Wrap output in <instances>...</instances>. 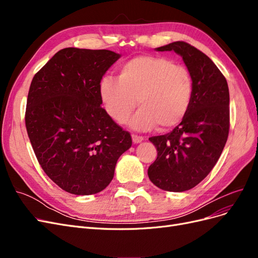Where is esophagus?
Here are the masks:
<instances>
[{
  "mask_svg": "<svg viewBox=\"0 0 258 258\" xmlns=\"http://www.w3.org/2000/svg\"><path fill=\"white\" fill-rule=\"evenodd\" d=\"M144 140L143 137L141 136H138V135H132V141H134V143L138 144V143H141Z\"/></svg>",
  "mask_w": 258,
  "mask_h": 258,
  "instance_id": "34e87169",
  "label": "esophagus"
}]
</instances>
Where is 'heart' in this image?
<instances>
[{
	"label": "heart",
	"mask_w": 258,
	"mask_h": 258,
	"mask_svg": "<svg viewBox=\"0 0 258 258\" xmlns=\"http://www.w3.org/2000/svg\"><path fill=\"white\" fill-rule=\"evenodd\" d=\"M117 79L103 76L99 97L108 116L123 122L139 104L129 121L136 130L170 129L181 122L192 99V80L188 70L158 56H139L121 63ZM138 101H137L136 100Z\"/></svg>",
	"instance_id": "obj_1"
}]
</instances>
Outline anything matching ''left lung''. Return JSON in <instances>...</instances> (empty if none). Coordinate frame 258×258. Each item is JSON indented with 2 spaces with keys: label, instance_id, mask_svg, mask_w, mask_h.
Masks as SVG:
<instances>
[{
  "label": "left lung",
  "instance_id": "8db88e82",
  "mask_svg": "<svg viewBox=\"0 0 258 258\" xmlns=\"http://www.w3.org/2000/svg\"><path fill=\"white\" fill-rule=\"evenodd\" d=\"M183 58L192 80V99L185 118L167 135L150 138L157 158L147 170L154 185L185 191L213 169L229 134V89L225 76L207 54L185 42L156 48Z\"/></svg>",
  "mask_w": 258,
  "mask_h": 258
}]
</instances>
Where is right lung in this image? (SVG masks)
I'll use <instances>...</instances> for the list:
<instances>
[{"mask_svg": "<svg viewBox=\"0 0 258 258\" xmlns=\"http://www.w3.org/2000/svg\"><path fill=\"white\" fill-rule=\"evenodd\" d=\"M119 53L69 47L59 50L31 83L26 127L44 172L73 195L103 190L132 140L104 108L99 83Z\"/></svg>", "mask_w": 258, "mask_h": 258, "instance_id": "add662e5", "label": "right lung"}]
</instances>
